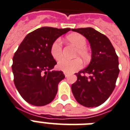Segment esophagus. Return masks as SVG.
<instances>
[{
    "label": "esophagus",
    "mask_w": 130,
    "mask_h": 130,
    "mask_svg": "<svg viewBox=\"0 0 130 130\" xmlns=\"http://www.w3.org/2000/svg\"><path fill=\"white\" fill-rule=\"evenodd\" d=\"M64 75H65V77H67L69 76V73H67L66 72H64Z\"/></svg>",
    "instance_id": "obj_1"
}]
</instances>
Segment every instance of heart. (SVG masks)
Listing matches in <instances>:
<instances>
[{"label":"heart","mask_w":130,"mask_h":130,"mask_svg":"<svg viewBox=\"0 0 130 130\" xmlns=\"http://www.w3.org/2000/svg\"><path fill=\"white\" fill-rule=\"evenodd\" d=\"M67 40L77 47L76 56H79L83 60H87L89 58V51L86 47V39L80 34L69 35L67 37ZM51 53L55 59L58 61L63 56L62 52V44L60 39L56 40L53 43L51 48ZM59 69L66 73H72L82 67V63L79 59H67L63 58L59 61L57 64Z\"/></svg>","instance_id":"obj_1"}]
</instances>
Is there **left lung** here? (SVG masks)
<instances>
[{
	"mask_svg": "<svg viewBox=\"0 0 130 130\" xmlns=\"http://www.w3.org/2000/svg\"><path fill=\"white\" fill-rule=\"evenodd\" d=\"M85 37L91 46V59L89 65L78 73L71 85L75 100L87 107H98L109 98L116 87L119 75L118 57L108 38L94 28H72ZM86 73L88 76H84Z\"/></svg>",
	"mask_w": 130,
	"mask_h": 130,
	"instance_id": "1",
	"label": "left lung"
}]
</instances>
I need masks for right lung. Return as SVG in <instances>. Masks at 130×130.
<instances>
[{
  "label": "right lung",
  "mask_w": 130,
  "mask_h": 130,
  "mask_svg": "<svg viewBox=\"0 0 130 130\" xmlns=\"http://www.w3.org/2000/svg\"><path fill=\"white\" fill-rule=\"evenodd\" d=\"M70 30L37 28L25 37L14 55V83L21 97L31 105L43 106L54 100L65 75L61 71H51L57 64L51 48L57 39Z\"/></svg>",
  "instance_id": "add662e5"
}]
</instances>
